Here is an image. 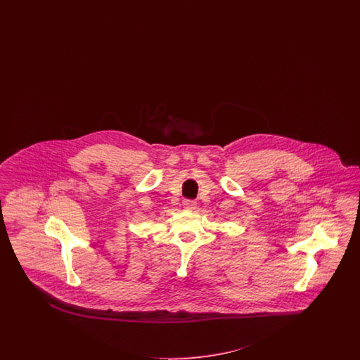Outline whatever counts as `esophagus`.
Returning a JSON list of instances; mask_svg holds the SVG:
<instances>
[{"label": "esophagus", "mask_w": 360, "mask_h": 360, "mask_svg": "<svg viewBox=\"0 0 360 360\" xmlns=\"http://www.w3.org/2000/svg\"><path fill=\"white\" fill-rule=\"evenodd\" d=\"M196 203L194 200H185L184 202V208L187 210V211H193V210H195Z\"/></svg>", "instance_id": "esophagus-1"}]
</instances>
